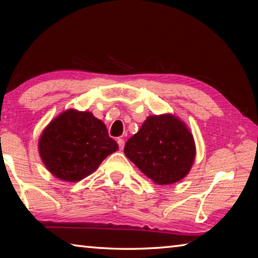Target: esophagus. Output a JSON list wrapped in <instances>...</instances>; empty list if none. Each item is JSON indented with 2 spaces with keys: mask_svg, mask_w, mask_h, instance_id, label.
<instances>
[{
  "mask_svg": "<svg viewBox=\"0 0 258 258\" xmlns=\"http://www.w3.org/2000/svg\"><path fill=\"white\" fill-rule=\"evenodd\" d=\"M117 143H118V146H119V149H123L124 146H125V141H124V139H121V138L117 139Z\"/></svg>",
  "mask_w": 258,
  "mask_h": 258,
  "instance_id": "esophagus-1",
  "label": "esophagus"
}]
</instances>
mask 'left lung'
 <instances>
[{"instance_id": "8db88e82", "label": "left lung", "mask_w": 258, "mask_h": 258, "mask_svg": "<svg viewBox=\"0 0 258 258\" xmlns=\"http://www.w3.org/2000/svg\"><path fill=\"white\" fill-rule=\"evenodd\" d=\"M124 152L157 184H173L189 173L196 156L194 137L173 115L149 116L126 142Z\"/></svg>"}]
</instances>
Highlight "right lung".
I'll use <instances>...</instances> for the list:
<instances>
[{"instance_id":"add662e5","label":"right lung","mask_w":258,"mask_h":258,"mask_svg":"<svg viewBox=\"0 0 258 258\" xmlns=\"http://www.w3.org/2000/svg\"><path fill=\"white\" fill-rule=\"evenodd\" d=\"M118 149L101 120L89 111H64L42 133L38 150L46 168L60 180L80 181Z\"/></svg>"}]
</instances>
